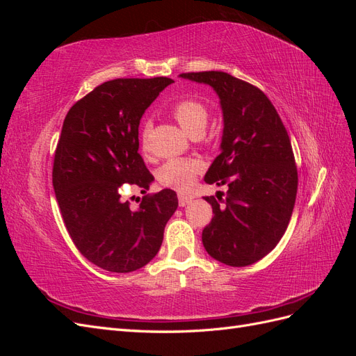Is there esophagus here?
<instances>
[{
  "instance_id": "esophagus-1",
  "label": "esophagus",
  "mask_w": 356,
  "mask_h": 356,
  "mask_svg": "<svg viewBox=\"0 0 356 356\" xmlns=\"http://www.w3.org/2000/svg\"><path fill=\"white\" fill-rule=\"evenodd\" d=\"M191 200H193V197H191V196H187V195H179V196H178L179 207H186V204H188Z\"/></svg>"
}]
</instances>
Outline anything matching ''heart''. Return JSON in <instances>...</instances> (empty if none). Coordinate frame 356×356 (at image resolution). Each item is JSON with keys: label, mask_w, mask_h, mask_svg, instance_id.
<instances>
[{"label": "heart", "mask_w": 356, "mask_h": 356, "mask_svg": "<svg viewBox=\"0 0 356 356\" xmlns=\"http://www.w3.org/2000/svg\"><path fill=\"white\" fill-rule=\"evenodd\" d=\"M170 114L182 127V131L188 135L203 134L208 123L207 106L195 99H182L177 102L170 108ZM145 143L147 127L143 131V145H145ZM202 169L203 165L197 159H170L159 168L157 179L165 187L187 191L195 184V179Z\"/></svg>", "instance_id": "1"}]
</instances>
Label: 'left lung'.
<instances>
[{
    "mask_svg": "<svg viewBox=\"0 0 356 356\" xmlns=\"http://www.w3.org/2000/svg\"><path fill=\"white\" fill-rule=\"evenodd\" d=\"M181 79L208 84L222 111L221 153L207 184H227L224 204L213 196V217L202 242L215 260L245 267L261 260L284 236L297 196V168L286 129L273 104L255 86L221 71L187 72Z\"/></svg>",
    "mask_w": 356,
    "mask_h": 356,
    "instance_id": "obj_1",
    "label": "left lung"
}]
</instances>
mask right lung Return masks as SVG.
<instances>
[{"instance_id":"1","label":"right lung","mask_w":356,"mask_h":356,"mask_svg":"<svg viewBox=\"0 0 356 356\" xmlns=\"http://www.w3.org/2000/svg\"><path fill=\"white\" fill-rule=\"evenodd\" d=\"M174 80L117 79L75 102L63 120L53 163V188L77 250L104 270L129 273L153 260L165 225L178 208L165 188L132 209L120 197L124 184L141 193L154 181L139 149V122Z\"/></svg>"}]
</instances>
